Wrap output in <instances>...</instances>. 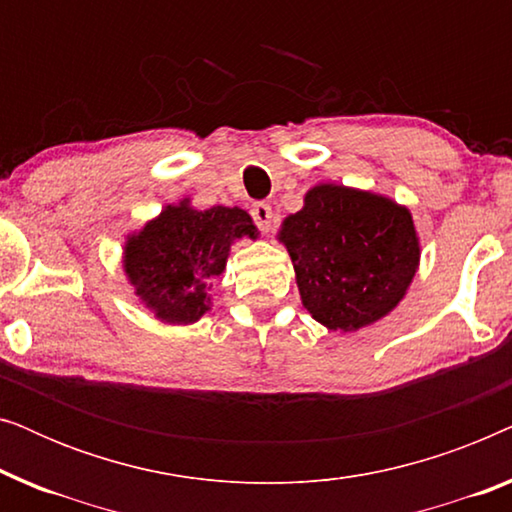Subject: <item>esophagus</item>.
<instances>
[{
  "mask_svg": "<svg viewBox=\"0 0 512 512\" xmlns=\"http://www.w3.org/2000/svg\"><path fill=\"white\" fill-rule=\"evenodd\" d=\"M251 216H254L256 226L263 230V233H268L270 226H272V207L268 202H256L254 207H251Z\"/></svg>",
  "mask_w": 512,
  "mask_h": 512,
  "instance_id": "obj_1",
  "label": "esophagus"
}]
</instances>
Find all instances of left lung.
Instances as JSON below:
<instances>
[{
    "label": "left lung",
    "mask_w": 512,
    "mask_h": 512,
    "mask_svg": "<svg viewBox=\"0 0 512 512\" xmlns=\"http://www.w3.org/2000/svg\"><path fill=\"white\" fill-rule=\"evenodd\" d=\"M277 240L289 251L303 307L328 331L354 333L398 307L419 270L410 209L387 195L317 184Z\"/></svg>",
    "instance_id": "obj_1"
}]
</instances>
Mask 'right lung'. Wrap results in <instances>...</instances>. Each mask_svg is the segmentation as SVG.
<instances>
[{"label":"right lung","mask_w":512,"mask_h":512,"mask_svg":"<svg viewBox=\"0 0 512 512\" xmlns=\"http://www.w3.org/2000/svg\"><path fill=\"white\" fill-rule=\"evenodd\" d=\"M242 237H258L244 209H195L191 198H181L125 237V279L158 321L195 324L212 310L209 289L226 272L230 247Z\"/></svg>","instance_id":"add662e5"}]
</instances>
